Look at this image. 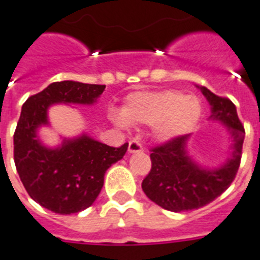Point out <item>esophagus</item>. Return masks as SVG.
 Returning a JSON list of instances; mask_svg holds the SVG:
<instances>
[{
	"mask_svg": "<svg viewBox=\"0 0 260 260\" xmlns=\"http://www.w3.org/2000/svg\"><path fill=\"white\" fill-rule=\"evenodd\" d=\"M128 152L129 153H136V152H143V147L139 141L132 140L129 141V144H128Z\"/></svg>",
	"mask_w": 260,
	"mask_h": 260,
	"instance_id": "34e87169",
	"label": "esophagus"
}]
</instances>
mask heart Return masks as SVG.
<instances>
[{
  "instance_id": "1",
  "label": "heart",
  "mask_w": 260,
  "mask_h": 260,
  "mask_svg": "<svg viewBox=\"0 0 260 260\" xmlns=\"http://www.w3.org/2000/svg\"><path fill=\"white\" fill-rule=\"evenodd\" d=\"M202 104L195 96L180 90L136 92L128 96L121 113H112L119 126L131 124H155L157 140L170 141L191 132L199 123Z\"/></svg>"
}]
</instances>
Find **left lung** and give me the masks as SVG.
<instances>
[{
  "label": "left lung",
  "mask_w": 260,
  "mask_h": 260,
  "mask_svg": "<svg viewBox=\"0 0 260 260\" xmlns=\"http://www.w3.org/2000/svg\"><path fill=\"white\" fill-rule=\"evenodd\" d=\"M211 105L210 120L225 125L233 139L230 157L219 167L208 168L193 161L187 151L191 135L176 137L152 148V167L141 183L149 199L172 212L196 210L220 196L229 188L240 166L244 128L236 107L225 97L212 93L206 86H198Z\"/></svg>",
  "instance_id": "8db88e82"
}]
</instances>
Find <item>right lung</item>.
Instances as JSON below:
<instances>
[{
	"mask_svg": "<svg viewBox=\"0 0 260 260\" xmlns=\"http://www.w3.org/2000/svg\"><path fill=\"white\" fill-rule=\"evenodd\" d=\"M104 89L97 84L58 81L22 105L13 137L17 172L31 199L56 214H76L92 206L105 172L123 159L128 143L113 148L82 134L50 148L40 140L39 129L49 125L48 109L53 104L93 105Z\"/></svg>",
	"mask_w": 260,
	"mask_h": 260,
	"instance_id": "add662e5",
	"label": "right lung"
}]
</instances>
